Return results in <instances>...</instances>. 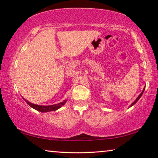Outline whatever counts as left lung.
I'll use <instances>...</instances> for the list:
<instances>
[{"mask_svg": "<svg viewBox=\"0 0 158 158\" xmlns=\"http://www.w3.org/2000/svg\"><path fill=\"white\" fill-rule=\"evenodd\" d=\"M144 90H145V88H144V89H143V90H142V92H141V93H140V95L138 96V97L137 98V99H136V100H135V101H134V102H133L132 103V105H131L130 106V107H131V106H133L134 105H135V104H136V103H137V101H138L139 100V99H140V98L141 97V95H142V94H143V91H144Z\"/></svg>", "mask_w": 158, "mask_h": 158, "instance_id": "8db88e82", "label": "left lung"}]
</instances>
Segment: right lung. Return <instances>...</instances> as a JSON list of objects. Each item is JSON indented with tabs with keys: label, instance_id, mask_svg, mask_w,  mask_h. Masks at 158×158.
<instances>
[{
	"label": "right lung",
	"instance_id": "obj_1",
	"mask_svg": "<svg viewBox=\"0 0 158 158\" xmlns=\"http://www.w3.org/2000/svg\"><path fill=\"white\" fill-rule=\"evenodd\" d=\"M22 98L26 101V102L27 103L28 105L31 106V107L33 108L34 109H35V110L38 111L42 112V113H43V112L53 111L57 110V109H60V107H62V106L66 103V102L68 101V100H65L63 102H60V103L56 104V105L43 106V105H35V104L31 103V102H28V100H26V99H24L23 98Z\"/></svg>",
	"mask_w": 158,
	"mask_h": 158
}]
</instances>
